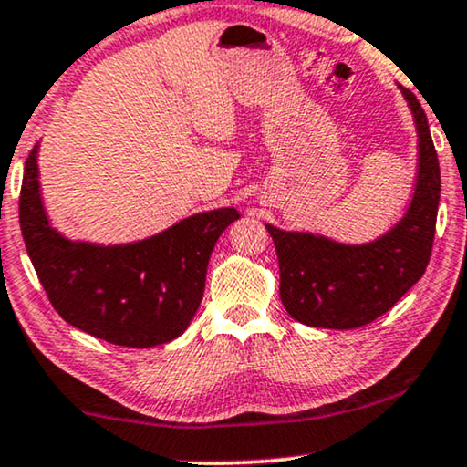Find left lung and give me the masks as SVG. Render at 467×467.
I'll list each match as a JSON object with an SVG mask.
<instances>
[{"label":"left lung","mask_w":467,"mask_h":467,"mask_svg":"<svg viewBox=\"0 0 467 467\" xmlns=\"http://www.w3.org/2000/svg\"><path fill=\"white\" fill-rule=\"evenodd\" d=\"M419 133L412 200L395 225L363 244L265 225L278 254L280 299L308 327L355 329L391 308L430 264L440 202V165L419 99L400 85Z\"/></svg>","instance_id":"left-lung-1"}]
</instances>
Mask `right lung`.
Listing matches in <instances>:
<instances>
[{"label":"right lung","mask_w":467,"mask_h":467,"mask_svg":"<svg viewBox=\"0 0 467 467\" xmlns=\"http://www.w3.org/2000/svg\"><path fill=\"white\" fill-rule=\"evenodd\" d=\"M36 146L25 163L21 232L53 308L76 329L110 344L150 348L176 340L200 308L210 254L240 219L235 208L191 214L127 244L72 240L50 225Z\"/></svg>","instance_id":"right-lung-1"}]
</instances>
